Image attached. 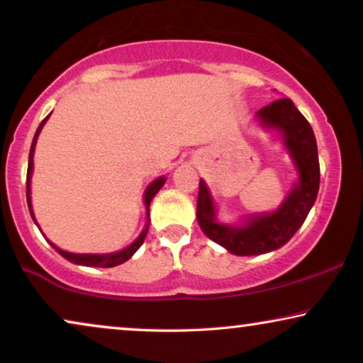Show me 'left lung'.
Masks as SVG:
<instances>
[{
    "label": "left lung",
    "instance_id": "1",
    "mask_svg": "<svg viewBox=\"0 0 363 363\" xmlns=\"http://www.w3.org/2000/svg\"><path fill=\"white\" fill-rule=\"evenodd\" d=\"M263 130L280 136L296 173V182L274 211H257L240 218L238 223L218 220V206L210 186L200 180L196 220L210 240L238 257L263 255L279 250L302 227L317 200L320 164L317 140L312 126L296 110L294 101L281 98L262 108L255 115Z\"/></svg>",
    "mask_w": 363,
    "mask_h": 363
}]
</instances>
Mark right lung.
Wrapping results in <instances>:
<instances>
[{
    "mask_svg": "<svg viewBox=\"0 0 363 363\" xmlns=\"http://www.w3.org/2000/svg\"><path fill=\"white\" fill-rule=\"evenodd\" d=\"M51 115V113H50ZM50 115L46 116V118L41 121L40 126H38L36 133H35V138H33V143H31V148H30V160H28V173H26V201H28V210H30V215L33 218V222L36 223V227L40 228V225H38L36 218H35V211H33V205H31V175H33V157H35V148H36V141H38V136H40L41 130H43V126L46 121H48ZM164 182H167V177H158L157 180H153L150 185L147 186V190L143 193V203H145V210H147V223H145L143 230H141V233L138 237L135 238V242H131L128 247H125L123 250H118V252H111V253H73V252H67V250H61L60 247H56L53 242H50L51 247L55 248L56 252L60 253L61 257L67 258L68 262L72 263H77V265H83V267H100V268H110V267H116V265H121V263H125L126 260H130L131 257L135 255L136 250L143 245L145 238H147V233H148V227H150V203H152L153 196L157 195L160 191V188L164 185ZM41 232V228H40ZM45 237V235H43Z\"/></svg>",
    "mask_w": 363,
    "mask_h": 363,
    "instance_id": "1",
    "label": "right lung"
}]
</instances>
